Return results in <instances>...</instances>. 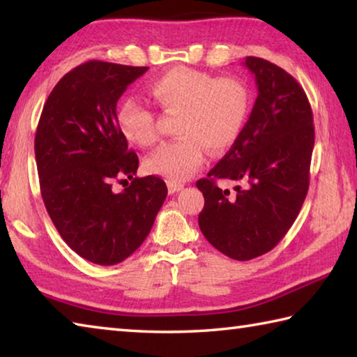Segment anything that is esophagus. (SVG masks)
Masks as SVG:
<instances>
[{
	"mask_svg": "<svg viewBox=\"0 0 357 357\" xmlns=\"http://www.w3.org/2000/svg\"><path fill=\"white\" fill-rule=\"evenodd\" d=\"M167 185H168V192H170V193H176L184 187L183 183H172V181H168Z\"/></svg>",
	"mask_w": 357,
	"mask_h": 357,
	"instance_id": "1",
	"label": "esophagus"
}]
</instances>
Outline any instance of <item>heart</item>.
<instances>
[{
    "mask_svg": "<svg viewBox=\"0 0 357 357\" xmlns=\"http://www.w3.org/2000/svg\"><path fill=\"white\" fill-rule=\"evenodd\" d=\"M148 93L165 114H178L176 142L167 143L146 159V168L172 183L189 179L203 165L206 148L222 154L231 148L249 118L250 96L234 78H219L190 68H174L153 78ZM119 130L138 146L157 142L153 110L137 99L118 105Z\"/></svg>",
    "mask_w": 357,
    "mask_h": 357,
    "instance_id": "1",
    "label": "heart"
}]
</instances>
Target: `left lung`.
I'll return each instance as SVG.
<instances>
[{
  "mask_svg": "<svg viewBox=\"0 0 357 357\" xmlns=\"http://www.w3.org/2000/svg\"><path fill=\"white\" fill-rule=\"evenodd\" d=\"M258 98L243 132L208 178L197 181L204 208V238L233 259L247 261L273 250L298 217L309 190L315 129L301 84L279 66L247 56ZM219 178L236 180L235 193Z\"/></svg>",
  "mask_w": 357,
  "mask_h": 357,
  "instance_id": "obj_1",
  "label": "left lung"
}]
</instances>
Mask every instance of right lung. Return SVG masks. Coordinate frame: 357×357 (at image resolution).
Wrapping results in <instances>:
<instances>
[{"mask_svg": "<svg viewBox=\"0 0 357 357\" xmlns=\"http://www.w3.org/2000/svg\"><path fill=\"white\" fill-rule=\"evenodd\" d=\"M146 70L98 59L77 66L48 96L36 130L47 213L72 250L100 266L121 263L143 244L168 192L153 174L135 178L138 155L116 121L118 99ZM128 178L123 192L111 190Z\"/></svg>", "mask_w": 357, "mask_h": 357, "instance_id": "add662e5", "label": "right lung"}]
</instances>
